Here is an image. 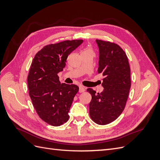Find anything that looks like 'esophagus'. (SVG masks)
<instances>
[{"instance_id": "34e87169", "label": "esophagus", "mask_w": 160, "mask_h": 160, "mask_svg": "<svg viewBox=\"0 0 160 160\" xmlns=\"http://www.w3.org/2000/svg\"><path fill=\"white\" fill-rule=\"evenodd\" d=\"M85 91V88L83 86H79V93H83V92H84Z\"/></svg>"}]
</instances>
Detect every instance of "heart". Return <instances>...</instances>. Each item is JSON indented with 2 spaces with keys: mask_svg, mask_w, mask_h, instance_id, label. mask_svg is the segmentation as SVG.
I'll use <instances>...</instances> for the list:
<instances>
[{
  "mask_svg": "<svg viewBox=\"0 0 160 160\" xmlns=\"http://www.w3.org/2000/svg\"><path fill=\"white\" fill-rule=\"evenodd\" d=\"M92 52L91 50L89 48H85V49H83V51H82V53H85V52Z\"/></svg>",
  "mask_w": 160,
  "mask_h": 160,
  "instance_id": "1",
  "label": "heart"
}]
</instances>
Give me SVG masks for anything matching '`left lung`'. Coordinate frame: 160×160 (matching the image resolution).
<instances>
[{"instance_id": "8db88e82", "label": "left lung", "mask_w": 160, "mask_h": 160, "mask_svg": "<svg viewBox=\"0 0 160 160\" xmlns=\"http://www.w3.org/2000/svg\"><path fill=\"white\" fill-rule=\"evenodd\" d=\"M99 49L98 72L105 77L101 93L88 88L91 95L89 115L98 125L113 122L122 114L128 101L131 88L130 67L128 57L118 44L96 40Z\"/></svg>"}]
</instances>
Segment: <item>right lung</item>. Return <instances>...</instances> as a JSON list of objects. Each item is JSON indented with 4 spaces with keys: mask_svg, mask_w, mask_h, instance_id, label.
Instances as JSON below:
<instances>
[{
    "mask_svg": "<svg viewBox=\"0 0 160 160\" xmlns=\"http://www.w3.org/2000/svg\"><path fill=\"white\" fill-rule=\"evenodd\" d=\"M83 40H67L45 46L35 55L27 77L28 93L39 118L52 126H60L68 114L79 87L60 84L57 73L63 70L70 53Z\"/></svg>",
    "mask_w": 160,
    "mask_h": 160,
    "instance_id": "1",
    "label": "right lung"
}]
</instances>
